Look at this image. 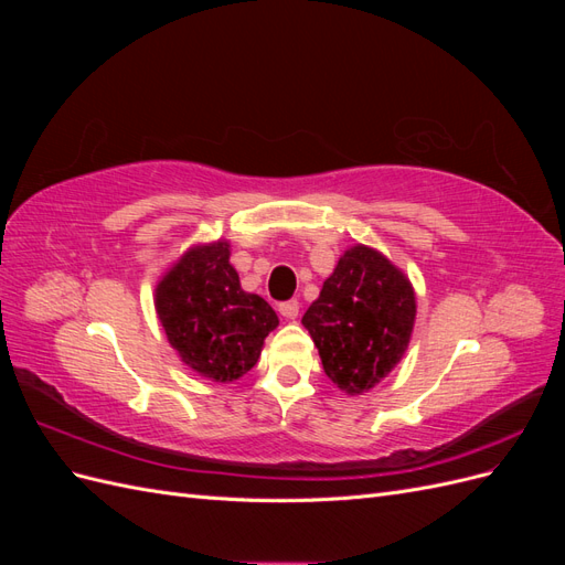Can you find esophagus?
<instances>
[{"mask_svg":"<svg viewBox=\"0 0 565 565\" xmlns=\"http://www.w3.org/2000/svg\"><path fill=\"white\" fill-rule=\"evenodd\" d=\"M278 311H280V316H282V318H287V320H295V318L299 316V301H297V299H292V301H282V303L278 306Z\"/></svg>","mask_w":565,"mask_h":565,"instance_id":"esophagus-1","label":"esophagus"}]
</instances>
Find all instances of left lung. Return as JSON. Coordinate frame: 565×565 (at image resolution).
<instances>
[{
    "mask_svg": "<svg viewBox=\"0 0 565 565\" xmlns=\"http://www.w3.org/2000/svg\"><path fill=\"white\" fill-rule=\"evenodd\" d=\"M415 316V289L405 273L382 252L353 245L301 324L318 347L324 374L349 396H361L401 363Z\"/></svg>",
    "mask_w": 565,
    "mask_h": 565,
    "instance_id": "8db88e82",
    "label": "left lung"
}]
</instances>
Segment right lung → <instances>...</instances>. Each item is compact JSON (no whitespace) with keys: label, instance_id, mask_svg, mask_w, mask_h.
<instances>
[{"label":"right lung","instance_id":"right-lung-1","mask_svg":"<svg viewBox=\"0 0 565 565\" xmlns=\"http://www.w3.org/2000/svg\"><path fill=\"white\" fill-rule=\"evenodd\" d=\"M156 311L181 361L221 384L247 374L278 328L268 301L241 287L226 241L188 249L158 282Z\"/></svg>","mask_w":565,"mask_h":565}]
</instances>
